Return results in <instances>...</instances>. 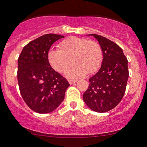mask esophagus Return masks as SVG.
I'll list each match as a JSON object with an SVG mask.
<instances>
[{"instance_id": "obj_1", "label": "esophagus", "mask_w": 147, "mask_h": 147, "mask_svg": "<svg viewBox=\"0 0 147 147\" xmlns=\"http://www.w3.org/2000/svg\"><path fill=\"white\" fill-rule=\"evenodd\" d=\"M77 82V79H69V80H68V82H69V84H73Z\"/></svg>"}]
</instances>
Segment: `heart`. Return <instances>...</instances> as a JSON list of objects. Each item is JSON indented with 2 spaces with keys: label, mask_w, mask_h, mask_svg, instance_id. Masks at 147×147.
<instances>
[{
  "label": "heart",
  "mask_w": 147,
  "mask_h": 147,
  "mask_svg": "<svg viewBox=\"0 0 147 147\" xmlns=\"http://www.w3.org/2000/svg\"><path fill=\"white\" fill-rule=\"evenodd\" d=\"M59 48L60 50L52 49L49 52V62L55 70L63 73L70 66L72 58L75 63L65 72V75L70 78L93 73L102 64V48L94 41L72 36L61 42Z\"/></svg>",
  "instance_id": "heart-1"
}]
</instances>
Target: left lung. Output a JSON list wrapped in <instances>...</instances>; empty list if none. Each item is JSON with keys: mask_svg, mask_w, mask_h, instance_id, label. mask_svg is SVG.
<instances>
[{"mask_svg": "<svg viewBox=\"0 0 147 147\" xmlns=\"http://www.w3.org/2000/svg\"><path fill=\"white\" fill-rule=\"evenodd\" d=\"M99 42L103 60L99 71L89 79L90 84L83 99L91 110L105 113L122 100L129 78L128 60L117 44L100 35L92 34Z\"/></svg>", "mask_w": 147, "mask_h": 147, "instance_id": "left-lung-1", "label": "left lung"}]
</instances>
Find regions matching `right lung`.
I'll return each mask as SVG.
<instances>
[{
    "label": "right lung",
    "mask_w": 147,
    "mask_h": 147,
    "mask_svg": "<svg viewBox=\"0 0 147 147\" xmlns=\"http://www.w3.org/2000/svg\"><path fill=\"white\" fill-rule=\"evenodd\" d=\"M64 36L47 34L30 41L18 59L17 78L20 92L30 109L49 113L63 101L70 84L50 66L48 52L52 45Z\"/></svg>",
    "instance_id": "right-lung-1"
}]
</instances>
